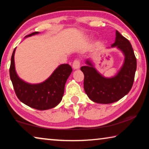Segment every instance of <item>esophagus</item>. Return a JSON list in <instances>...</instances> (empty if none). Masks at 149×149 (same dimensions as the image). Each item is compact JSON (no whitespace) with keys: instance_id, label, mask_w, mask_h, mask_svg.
Here are the masks:
<instances>
[{"instance_id":"esophagus-1","label":"esophagus","mask_w":149,"mask_h":149,"mask_svg":"<svg viewBox=\"0 0 149 149\" xmlns=\"http://www.w3.org/2000/svg\"><path fill=\"white\" fill-rule=\"evenodd\" d=\"M73 68L74 70H78L80 68V61L79 60H75L73 62Z\"/></svg>"}]
</instances>
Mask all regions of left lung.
<instances>
[{
    "label": "left lung",
    "mask_w": 149,
    "mask_h": 149,
    "mask_svg": "<svg viewBox=\"0 0 149 149\" xmlns=\"http://www.w3.org/2000/svg\"><path fill=\"white\" fill-rule=\"evenodd\" d=\"M125 56L121 69L115 76L105 77L97 72L89 59L81 70L84 74V90L93 102L102 104L112 103L121 100L129 93L133 86L136 69V59L130 42L116 30L115 42Z\"/></svg>",
    "instance_id": "left-lung-1"
}]
</instances>
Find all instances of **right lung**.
Listing matches in <instances>:
<instances>
[{
  "instance_id": "obj_1",
  "label": "right lung",
  "mask_w": 149,
  "mask_h": 149,
  "mask_svg": "<svg viewBox=\"0 0 149 149\" xmlns=\"http://www.w3.org/2000/svg\"><path fill=\"white\" fill-rule=\"evenodd\" d=\"M39 34L33 32L26 36L30 37ZM14 49L11 57L10 77L16 95L21 102L38 110H46L55 107L62 100L66 81L72 72L71 66L61 64L54 71L50 76L40 84H28L20 79L16 74Z\"/></svg>"
}]
</instances>
